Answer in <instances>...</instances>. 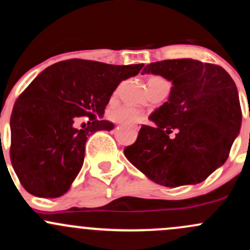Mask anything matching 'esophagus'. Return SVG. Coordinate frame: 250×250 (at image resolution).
<instances>
[{"instance_id":"34e87169","label":"esophagus","mask_w":250,"mask_h":250,"mask_svg":"<svg viewBox=\"0 0 250 250\" xmlns=\"http://www.w3.org/2000/svg\"><path fill=\"white\" fill-rule=\"evenodd\" d=\"M132 127H133V128H135V130H137V131H138V130H139V128H141V126H139V125H133V126H132Z\"/></svg>"}]
</instances>
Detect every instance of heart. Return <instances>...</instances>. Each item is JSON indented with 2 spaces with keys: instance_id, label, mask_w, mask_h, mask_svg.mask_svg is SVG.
Masks as SVG:
<instances>
[{
  "instance_id": "obj_1",
  "label": "heart",
  "mask_w": 250,
  "mask_h": 250,
  "mask_svg": "<svg viewBox=\"0 0 250 250\" xmlns=\"http://www.w3.org/2000/svg\"><path fill=\"white\" fill-rule=\"evenodd\" d=\"M162 82H166V80L160 76H151L147 80L149 87ZM114 94H117V92ZM108 117L114 122L120 123V124H133V123L139 122L142 119V112L132 106H119L109 109Z\"/></svg>"
}]
</instances>
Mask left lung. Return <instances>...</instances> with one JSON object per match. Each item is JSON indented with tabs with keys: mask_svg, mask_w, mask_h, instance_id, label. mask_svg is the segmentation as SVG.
<instances>
[{
	"mask_svg": "<svg viewBox=\"0 0 250 250\" xmlns=\"http://www.w3.org/2000/svg\"><path fill=\"white\" fill-rule=\"evenodd\" d=\"M142 74L161 75L173 87L167 103L149 117L155 125H142L124 149L126 158L162 186L199 184L227 161L240 132L235 82L222 66L189 58L150 63Z\"/></svg>",
	"mask_w": 250,
	"mask_h": 250,
	"instance_id": "8db88e82",
	"label": "left lung"
}]
</instances>
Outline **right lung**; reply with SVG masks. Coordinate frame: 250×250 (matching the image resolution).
Returning <instances> with one entry per match:
<instances>
[{"mask_svg":"<svg viewBox=\"0 0 250 250\" xmlns=\"http://www.w3.org/2000/svg\"><path fill=\"white\" fill-rule=\"evenodd\" d=\"M144 64L113 65L68 60L42 71L20 94L10 115V161L22 187L42 198L63 195L79 174L88 137L114 127L103 115L119 83ZM90 119L79 130L76 122Z\"/></svg>","mask_w":250,"mask_h":250,"instance_id":"add662e5","label":"right lung"}]
</instances>
